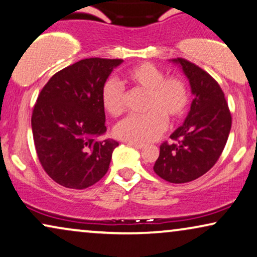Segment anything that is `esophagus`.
<instances>
[{"label":"esophagus","instance_id":"obj_1","mask_svg":"<svg viewBox=\"0 0 257 257\" xmlns=\"http://www.w3.org/2000/svg\"><path fill=\"white\" fill-rule=\"evenodd\" d=\"M128 145H131V146H133V148H136L138 150H142V149L145 148L144 144H137V143H128Z\"/></svg>","mask_w":257,"mask_h":257}]
</instances>
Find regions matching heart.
I'll return each mask as SVG.
<instances>
[{"mask_svg":"<svg viewBox=\"0 0 257 257\" xmlns=\"http://www.w3.org/2000/svg\"><path fill=\"white\" fill-rule=\"evenodd\" d=\"M157 66L143 62L130 69L126 82L133 88L146 91L145 111L141 116H128L115 125L116 138L128 143L144 144L159 138L165 131L168 119L177 120L189 104L185 82L177 76H166ZM102 107L109 115L119 116L125 111L126 98L121 86L108 80L101 88Z\"/></svg>","mask_w":257,"mask_h":257,"instance_id":"heart-1","label":"heart"}]
</instances>
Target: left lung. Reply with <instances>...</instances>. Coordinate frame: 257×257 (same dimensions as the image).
I'll use <instances>...</instances> for the list:
<instances>
[{"label": "left lung", "mask_w": 257, "mask_h": 257, "mask_svg": "<svg viewBox=\"0 0 257 257\" xmlns=\"http://www.w3.org/2000/svg\"><path fill=\"white\" fill-rule=\"evenodd\" d=\"M194 94L184 124L161 145L153 170L166 182L181 184L195 181L216 164L231 128V114L224 93L209 73L188 60L178 58Z\"/></svg>", "instance_id": "left-lung-1"}]
</instances>
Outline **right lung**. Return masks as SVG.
I'll use <instances>...</instances> for the list:
<instances>
[{
	"label": "right lung",
	"mask_w": 257,
	"mask_h": 257,
	"mask_svg": "<svg viewBox=\"0 0 257 257\" xmlns=\"http://www.w3.org/2000/svg\"><path fill=\"white\" fill-rule=\"evenodd\" d=\"M121 59L89 58L61 69L41 89L32 114L35 150L58 184L86 189L107 172L118 142L104 135L101 88Z\"/></svg>",
	"instance_id": "1"
}]
</instances>
